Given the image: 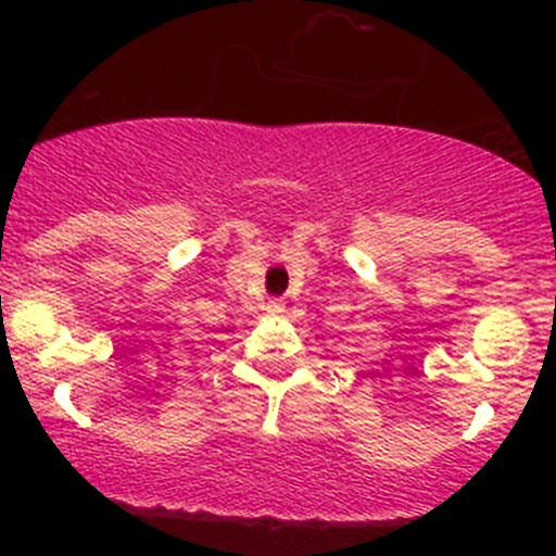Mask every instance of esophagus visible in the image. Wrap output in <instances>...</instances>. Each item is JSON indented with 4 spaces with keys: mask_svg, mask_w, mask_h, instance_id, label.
<instances>
[{
    "mask_svg": "<svg viewBox=\"0 0 556 556\" xmlns=\"http://www.w3.org/2000/svg\"><path fill=\"white\" fill-rule=\"evenodd\" d=\"M268 312H271V314H282L285 312V304L279 299L268 301Z\"/></svg>",
    "mask_w": 556,
    "mask_h": 556,
    "instance_id": "34e87169",
    "label": "esophagus"
}]
</instances>
